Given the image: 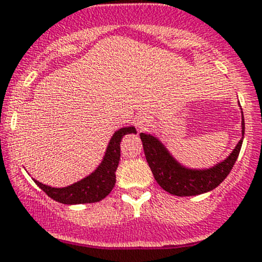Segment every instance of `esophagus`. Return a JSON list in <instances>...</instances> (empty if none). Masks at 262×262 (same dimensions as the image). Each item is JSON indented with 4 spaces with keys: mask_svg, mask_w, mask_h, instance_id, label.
<instances>
[{
    "mask_svg": "<svg viewBox=\"0 0 262 262\" xmlns=\"http://www.w3.org/2000/svg\"><path fill=\"white\" fill-rule=\"evenodd\" d=\"M134 124L139 130H147V129H149V126H152V120H150L149 116L141 114L137 115V118L134 119Z\"/></svg>",
    "mask_w": 262,
    "mask_h": 262,
    "instance_id": "esophagus-1",
    "label": "esophagus"
}]
</instances>
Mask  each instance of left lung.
<instances>
[{"instance_id":"1","label":"left lung","mask_w":262,"mask_h":262,"mask_svg":"<svg viewBox=\"0 0 262 262\" xmlns=\"http://www.w3.org/2000/svg\"><path fill=\"white\" fill-rule=\"evenodd\" d=\"M242 110V109H241ZM242 138L226 160L209 168H190L181 165L165 144L152 134L141 133L144 155L150 171L163 190L176 196H194L215 189L231 172L241 150L245 134V119L242 114Z\"/></svg>"}]
</instances>
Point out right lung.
<instances>
[{
  "label": "right lung",
  "mask_w": 262,
  "mask_h": 262,
  "mask_svg": "<svg viewBox=\"0 0 262 262\" xmlns=\"http://www.w3.org/2000/svg\"><path fill=\"white\" fill-rule=\"evenodd\" d=\"M134 133V126H124L113 134L101 163L89 176L66 187H52L34 179L35 184L53 200L62 204H86L96 203L106 198L116 181V168L120 161V142L125 134Z\"/></svg>",
  "instance_id": "obj_1"
}]
</instances>
